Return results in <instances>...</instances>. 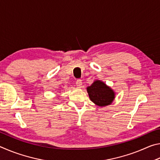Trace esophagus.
Segmentation results:
<instances>
[{"label":"esophagus","mask_w":160,"mask_h":160,"mask_svg":"<svg viewBox=\"0 0 160 160\" xmlns=\"http://www.w3.org/2000/svg\"><path fill=\"white\" fill-rule=\"evenodd\" d=\"M76 85L78 87V88H82V80H78L76 81Z\"/></svg>","instance_id":"esophagus-1"}]
</instances>
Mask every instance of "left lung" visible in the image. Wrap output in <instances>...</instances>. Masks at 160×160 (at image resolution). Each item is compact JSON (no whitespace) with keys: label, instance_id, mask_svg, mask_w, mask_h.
I'll list each match as a JSON object with an SVG mask.
<instances>
[{"label":"left lung","instance_id":"1","mask_svg":"<svg viewBox=\"0 0 160 160\" xmlns=\"http://www.w3.org/2000/svg\"><path fill=\"white\" fill-rule=\"evenodd\" d=\"M87 92L91 101L101 107L112 104L116 97L115 92L111 87L100 80H94L90 86L87 88Z\"/></svg>","mask_w":160,"mask_h":160}]
</instances>
